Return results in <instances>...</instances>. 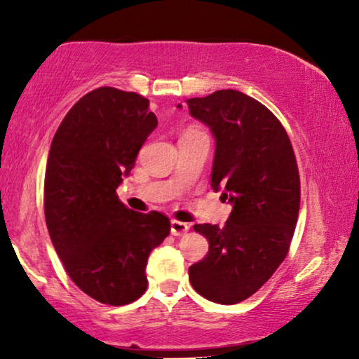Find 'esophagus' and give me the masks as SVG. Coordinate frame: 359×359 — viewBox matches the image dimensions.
<instances>
[{
  "instance_id": "esophagus-1",
  "label": "esophagus",
  "mask_w": 359,
  "mask_h": 359,
  "mask_svg": "<svg viewBox=\"0 0 359 359\" xmlns=\"http://www.w3.org/2000/svg\"><path fill=\"white\" fill-rule=\"evenodd\" d=\"M170 230H171V235H175V237H181V235H184L186 232H188L189 225L184 222H180V220H171Z\"/></svg>"
}]
</instances>
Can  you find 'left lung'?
I'll use <instances>...</instances> for the list:
<instances>
[{"label": "left lung", "mask_w": 359, "mask_h": 359, "mask_svg": "<svg viewBox=\"0 0 359 359\" xmlns=\"http://www.w3.org/2000/svg\"><path fill=\"white\" fill-rule=\"evenodd\" d=\"M215 140L210 188L232 204L224 227L196 224L209 252L189 281L217 304H238L273 276L296 227L301 183L291 140L271 111L235 90L186 100ZM181 107V104H178Z\"/></svg>", "instance_id": "left-lung-1"}]
</instances>
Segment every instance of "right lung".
Listing matches in <instances>:
<instances>
[{
  "label": "right lung",
  "mask_w": 359,
  "mask_h": 359,
  "mask_svg": "<svg viewBox=\"0 0 359 359\" xmlns=\"http://www.w3.org/2000/svg\"><path fill=\"white\" fill-rule=\"evenodd\" d=\"M147 97L102 86L68 111L48 151L43 209L53 248L88 296L124 306L147 289V259L170 235L166 215L127 209L116 189L158 126Z\"/></svg>",
  "instance_id": "add662e5"
}]
</instances>
